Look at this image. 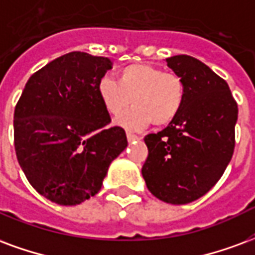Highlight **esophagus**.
I'll return each mask as SVG.
<instances>
[{"instance_id":"34e87169","label":"esophagus","mask_w":255,"mask_h":255,"mask_svg":"<svg viewBox=\"0 0 255 255\" xmlns=\"http://www.w3.org/2000/svg\"><path fill=\"white\" fill-rule=\"evenodd\" d=\"M127 139L129 143L135 142V140H140V137L136 136V135H133V133H131V132H127Z\"/></svg>"}]
</instances>
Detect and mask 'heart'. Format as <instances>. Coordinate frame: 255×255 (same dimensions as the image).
Listing matches in <instances>:
<instances>
[{"label": "heart", "mask_w": 255, "mask_h": 255, "mask_svg": "<svg viewBox=\"0 0 255 255\" xmlns=\"http://www.w3.org/2000/svg\"><path fill=\"white\" fill-rule=\"evenodd\" d=\"M104 109L111 116H119L118 124L127 129H143L150 123L165 127L180 115L185 104L186 89L178 75L147 63H133L119 70L118 82L103 77L97 84Z\"/></svg>", "instance_id": "heart-1"}]
</instances>
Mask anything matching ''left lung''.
<instances>
[{
  "mask_svg": "<svg viewBox=\"0 0 255 255\" xmlns=\"http://www.w3.org/2000/svg\"><path fill=\"white\" fill-rule=\"evenodd\" d=\"M166 62L185 84V104L165 129L144 137L142 175L156 199L188 204L204 196L231 161L238 105L227 82L199 59L175 55Z\"/></svg>",
  "mask_w": 255,
  "mask_h": 255,
  "instance_id": "8db88e82",
  "label": "left lung"
}]
</instances>
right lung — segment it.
I'll return each mask as SVG.
<instances>
[{"label":"right lung","mask_w":255,"mask_h":255,"mask_svg":"<svg viewBox=\"0 0 255 255\" xmlns=\"http://www.w3.org/2000/svg\"><path fill=\"white\" fill-rule=\"evenodd\" d=\"M112 62L69 52L31 75L14 108L17 161L37 193L77 205L99 193L111 162L127 147L126 131L108 127L97 84Z\"/></svg>","instance_id":"add662e5"}]
</instances>
